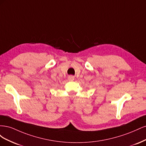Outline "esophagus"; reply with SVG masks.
Here are the masks:
<instances>
[{"instance_id": "esophagus-1", "label": "esophagus", "mask_w": 146, "mask_h": 146, "mask_svg": "<svg viewBox=\"0 0 146 146\" xmlns=\"http://www.w3.org/2000/svg\"><path fill=\"white\" fill-rule=\"evenodd\" d=\"M68 80L69 81H73L74 80V76H71V75H70V76H68Z\"/></svg>"}]
</instances>
